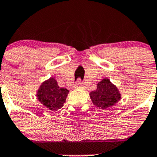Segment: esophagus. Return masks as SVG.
I'll list each match as a JSON object with an SVG mask.
<instances>
[{
  "label": "esophagus",
  "instance_id": "obj_1",
  "mask_svg": "<svg viewBox=\"0 0 157 157\" xmlns=\"http://www.w3.org/2000/svg\"><path fill=\"white\" fill-rule=\"evenodd\" d=\"M74 88L75 89H78V88H83V87H82V83L81 82H80V80H79L77 82V83H76V84L75 85H74Z\"/></svg>",
  "mask_w": 157,
  "mask_h": 157
}]
</instances>
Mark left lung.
<instances>
[{"instance_id": "1", "label": "left lung", "mask_w": 157, "mask_h": 157, "mask_svg": "<svg viewBox=\"0 0 157 157\" xmlns=\"http://www.w3.org/2000/svg\"><path fill=\"white\" fill-rule=\"evenodd\" d=\"M90 98L95 106L101 109H107L118 103L121 98V94L109 79L104 78L98 83L96 90L90 92Z\"/></svg>"}]
</instances>
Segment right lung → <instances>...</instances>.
Here are the masks:
<instances>
[{
  "instance_id": "1",
  "label": "right lung",
  "mask_w": 157,
  "mask_h": 157,
  "mask_svg": "<svg viewBox=\"0 0 157 157\" xmlns=\"http://www.w3.org/2000/svg\"><path fill=\"white\" fill-rule=\"evenodd\" d=\"M68 93L69 90L67 88L59 87L56 80L53 77H50L41 83L36 97L45 108L52 112H56L63 106Z\"/></svg>"
}]
</instances>
